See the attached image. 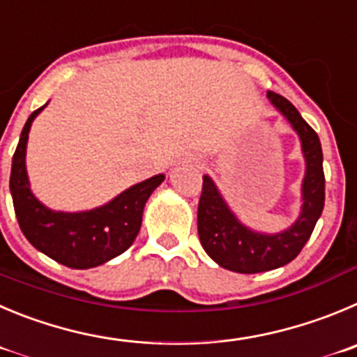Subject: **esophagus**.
Here are the masks:
<instances>
[{
  "mask_svg": "<svg viewBox=\"0 0 357 357\" xmlns=\"http://www.w3.org/2000/svg\"><path fill=\"white\" fill-rule=\"evenodd\" d=\"M185 162H186V163H192V165H195V167H199V165H201V160H199L197 156H194V155L186 156Z\"/></svg>",
  "mask_w": 357,
  "mask_h": 357,
  "instance_id": "1",
  "label": "esophagus"
}]
</instances>
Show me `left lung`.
<instances>
[{"label": "left lung", "mask_w": 357, "mask_h": 357, "mask_svg": "<svg viewBox=\"0 0 357 357\" xmlns=\"http://www.w3.org/2000/svg\"><path fill=\"white\" fill-rule=\"evenodd\" d=\"M268 98L298 132L306 160L303 209L296 224L285 232L273 236L250 231L232 215L209 176L202 178V194L197 209L199 239L206 254L222 268L245 275L282 268L294 261L314 232L324 209V169L317 132L301 118L287 98L275 91H268Z\"/></svg>", "instance_id": "left-lung-1"}]
</instances>
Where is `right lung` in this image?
<instances>
[{
    "label": "right lung",
    "mask_w": 357,
    "mask_h": 357,
    "mask_svg": "<svg viewBox=\"0 0 357 357\" xmlns=\"http://www.w3.org/2000/svg\"><path fill=\"white\" fill-rule=\"evenodd\" d=\"M43 107L36 109L28 118L12 158L10 192L19 227L36 250L59 264L73 269L95 268L118 257L132 246L141 231L146 201L165 176H153L133 185L109 204L91 211H51L31 194L24 163L31 121Z\"/></svg>",
    "instance_id": "obj_1"
}]
</instances>
